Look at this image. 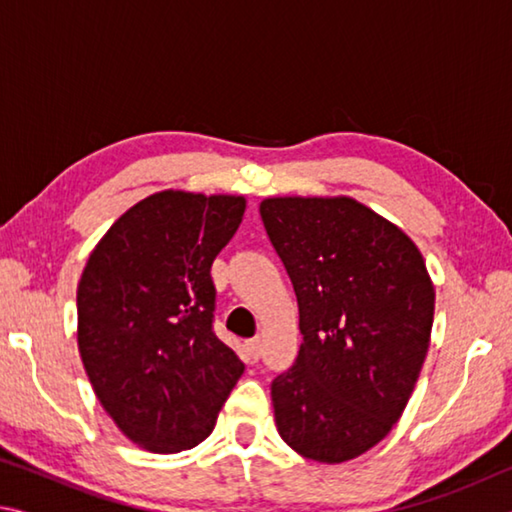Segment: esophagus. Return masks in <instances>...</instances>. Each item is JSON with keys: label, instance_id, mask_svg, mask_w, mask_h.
Instances as JSON below:
<instances>
[{"label": "esophagus", "instance_id": "esophagus-1", "mask_svg": "<svg viewBox=\"0 0 512 512\" xmlns=\"http://www.w3.org/2000/svg\"><path fill=\"white\" fill-rule=\"evenodd\" d=\"M246 350L250 354V359L259 361V357H262V336H255V339L246 341Z\"/></svg>", "mask_w": 512, "mask_h": 512}]
</instances>
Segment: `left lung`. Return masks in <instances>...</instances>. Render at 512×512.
Segmentation results:
<instances>
[{
	"label": "left lung",
	"mask_w": 512,
	"mask_h": 512,
	"mask_svg": "<svg viewBox=\"0 0 512 512\" xmlns=\"http://www.w3.org/2000/svg\"><path fill=\"white\" fill-rule=\"evenodd\" d=\"M266 235L293 282L302 345L271 384L277 431L300 456L343 463L400 420L433 325L418 246L354 198H266Z\"/></svg>",
	"instance_id": "8db88e82"
}]
</instances>
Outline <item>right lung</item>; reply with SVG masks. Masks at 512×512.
Wrapping results in <instances>:
<instances>
[{
    "label": "right lung",
    "mask_w": 512,
    "mask_h": 512,
    "mask_svg": "<svg viewBox=\"0 0 512 512\" xmlns=\"http://www.w3.org/2000/svg\"><path fill=\"white\" fill-rule=\"evenodd\" d=\"M244 196L153 194L110 225L85 264L76 309L90 384L117 427L155 454L210 436L244 363L214 334L212 262Z\"/></svg>",
    "instance_id": "add662e5"
}]
</instances>
